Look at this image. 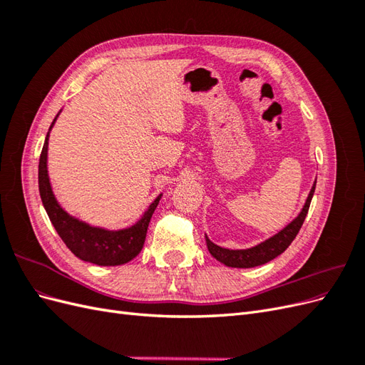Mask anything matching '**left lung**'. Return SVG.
<instances>
[{"label": "left lung", "instance_id": "1", "mask_svg": "<svg viewBox=\"0 0 365 365\" xmlns=\"http://www.w3.org/2000/svg\"><path fill=\"white\" fill-rule=\"evenodd\" d=\"M315 185H317V181L314 182L311 192L307 195V200L302 208V212L298 213V216L294 220H291L288 225L282 228L279 233H275L267 240L260 242V244L245 250L222 248L213 244V242L205 236V244L210 254H212L217 262L224 263L225 267H230V268H254V267H259V264L268 263L272 259L280 256V254L291 245V242L295 239V236L298 235V231H300L304 222V217L309 212V205H311L312 196L315 192Z\"/></svg>", "mask_w": 365, "mask_h": 365}]
</instances>
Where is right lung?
Returning <instances> with one entry per match:
<instances>
[{"instance_id":"1","label":"right lung","mask_w":365,"mask_h":365,"mask_svg":"<svg viewBox=\"0 0 365 365\" xmlns=\"http://www.w3.org/2000/svg\"><path fill=\"white\" fill-rule=\"evenodd\" d=\"M61 113L62 109L51 121V126L47 132L46 141H43V148L39 158L38 182L42 205L46 208L51 224L56 228L63 244L68 247V250L77 259L98 264V267L125 264L137 257L143 245H145L150 217L153 212H155L163 195L160 193L152 201V204L145 210V213L140 216L135 224L120 230H109L105 227L91 225L85 222V220L70 215L59 204L56 195H54L48 175V138Z\"/></svg>"}]
</instances>
